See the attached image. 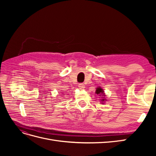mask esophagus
I'll use <instances>...</instances> for the list:
<instances>
[{
  "instance_id": "obj_1",
  "label": "esophagus",
  "mask_w": 156,
  "mask_h": 156,
  "mask_svg": "<svg viewBox=\"0 0 156 156\" xmlns=\"http://www.w3.org/2000/svg\"><path fill=\"white\" fill-rule=\"evenodd\" d=\"M78 87L80 89H83V88H85V86H84V84L83 83H79Z\"/></svg>"
}]
</instances>
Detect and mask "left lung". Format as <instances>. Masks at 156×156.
Segmentation results:
<instances>
[{
  "mask_svg": "<svg viewBox=\"0 0 156 156\" xmlns=\"http://www.w3.org/2000/svg\"><path fill=\"white\" fill-rule=\"evenodd\" d=\"M96 93L97 94H99V96L100 95H102V97H101V103H104L103 102H104L105 101H106L107 100L106 99H105V94H104V91H103V90L101 88V87H98L97 88H96Z\"/></svg>",
  "mask_w": 156,
  "mask_h": 156,
  "instance_id": "1",
  "label": "left lung"
}]
</instances>
